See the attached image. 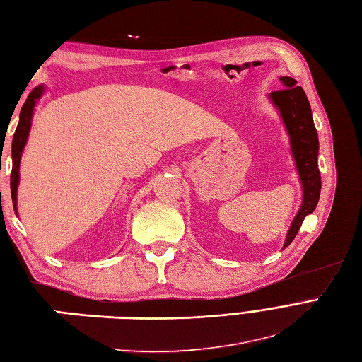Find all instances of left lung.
Returning a JSON list of instances; mask_svg holds the SVG:
<instances>
[{"instance_id":"8db88e82","label":"left lung","mask_w":362,"mask_h":362,"mask_svg":"<svg viewBox=\"0 0 362 362\" xmlns=\"http://www.w3.org/2000/svg\"><path fill=\"white\" fill-rule=\"evenodd\" d=\"M282 90L269 94L271 102L279 110L285 128L290 136L291 153L296 163L297 173L302 182V206L294 216L291 228L288 230L285 245H290L299 232L305 216L315 211L320 197V173L317 167L319 139L315 122H313L311 107L307 94L297 86L293 77H280Z\"/></svg>"}]
</instances>
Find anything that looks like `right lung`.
Returning a JSON list of instances; mask_svg holds the SVG:
<instances>
[{
  "instance_id": "obj_1",
  "label": "right lung",
  "mask_w": 362,
  "mask_h": 362,
  "mask_svg": "<svg viewBox=\"0 0 362 362\" xmlns=\"http://www.w3.org/2000/svg\"><path fill=\"white\" fill-rule=\"evenodd\" d=\"M45 93V86L40 85L34 90L30 91L28 95L26 102L23 103L21 111H20V122L17 125V130L13 133V139H12V173H11V194H12V203L13 209L17 212V189H18V182H20V160H21V153L24 150V146H26L29 130H30V120L32 115H34V108L37 100L42 98V94Z\"/></svg>"
}]
</instances>
